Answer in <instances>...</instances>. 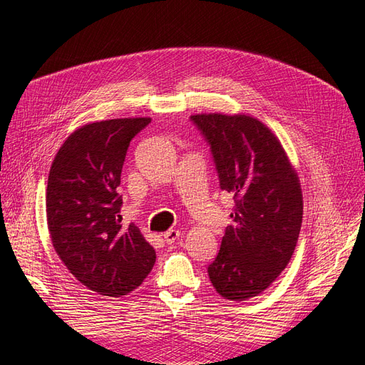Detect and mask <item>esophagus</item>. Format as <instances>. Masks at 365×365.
I'll return each instance as SVG.
<instances>
[{
    "instance_id": "34e87169",
    "label": "esophagus",
    "mask_w": 365,
    "mask_h": 365,
    "mask_svg": "<svg viewBox=\"0 0 365 365\" xmlns=\"http://www.w3.org/2000/svg\"><path fill=\"white\" fill-rule=\"evenodd\" d=\"M180 236H181V233L178 230H168L165 231V233L163 235V237H164V240H165V244L168 245H173L176 240L180 239Z\"/></svg>"
}]
</instances>
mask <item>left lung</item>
<instances>
[{
  "instance_id": "obj_1",
  "label": "left lung",
  "mask_w": 365,
  "mask_h": 365,
  "mask_svg": "<svg viewBox=\"0 0 365 365\" xmlns=\"http://www.w3.org/2000/svg\"><path fill=\"white\" fill-rule=\"evenodd\" d=\"M210 146L233 219L207 272L220 297L244 302L263 292L289 263L300 235V181L280 141L250 115L190 117Z\"/></svg>"
}]
</instances>
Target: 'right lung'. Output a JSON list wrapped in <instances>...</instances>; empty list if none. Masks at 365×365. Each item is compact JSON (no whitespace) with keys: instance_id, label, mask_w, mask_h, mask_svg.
Here are the masks:
<instances>
[{"instance_id":"right-lung-1","label":"right lung","mask_w":365,"mask_h":365,"mask_svg":"<svg viewBox=\"0 0 365 365\" xmlns=\"http://www.w3.org/2000/svg\"><path fill=\"white\" fill-rule=\"evenodd\" d=\"M150 118L96 121L74 130L53 160L47 224L65 267L101 295H126L148 277L155 250L135 224H123L118 193L129 143Z\"/></svg>"}]
</instances>
